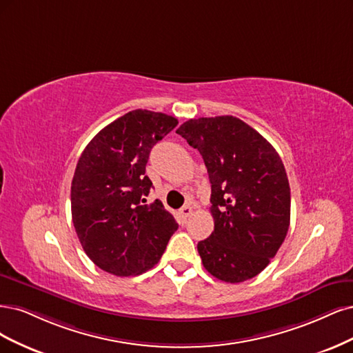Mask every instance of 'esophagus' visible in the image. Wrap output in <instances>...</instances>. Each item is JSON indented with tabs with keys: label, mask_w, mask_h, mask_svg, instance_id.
<instances>
[{
	"label": "esophagus",
	"mask_w": 353,
	"mask_h": 353,
	"mask_svg": "<svg viewBox=\"0 0 353 353\" xmlns=\"http://www.w3.org/2000/svg\"><path fill=\"white\" fill-rule=\"evenodd\" d=\"M179 214H180V217H181V220H188V219L190 217V214H192V208H190L189 205H185V207H181V208L179 210Z\"/></svg>",
	"instance_id": "obj_1"
}]
</instances>
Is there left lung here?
<instances>
[{
	"instance_id": "left-lung-1",
	"label": "left lung",
	"mask_w": 353,
	"mask_h": 353,
	"mask_svg": "<svg viewBox=\"0 0 353 353\" xmlns=\"http://www.w3.org/2000/svg\"><path fill=\"white\" fill-rule=\"evenodd\" d=\"M199 151L211 181L214 232L198 243L215 279L241 283L274 258L290 224V188L277 151L233 116L201 117L176 130Z\"/></svg>"
}]
</instances>
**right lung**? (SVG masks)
<instances>
[{"mask_svg": "<svg viewBox=\"0 0 353 353\" xmlns=\"http://www.w3.org/2000/svg\"><path fill=\"white\" fill-rule=\"evenodd\" d=\"M164 112L133 110L110 123L79 158L72 219L92 263L119 277L138 276L163 256L177 223L161 201L146 202L145 167L152 146L177 126Z\"/></svg>", "mask_w": 353, "mask_h": 353, "instance_id": "right-lung-1", "label": "right lung"}]
</instances>
